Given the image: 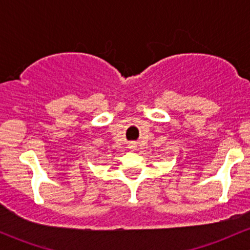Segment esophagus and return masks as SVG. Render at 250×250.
<instances>
[{
    "label": "esophagus",
    "mask_w": 250,
    "mask_h": 250,
    "mask_svg": "<svg viewBox=\"0 0 250 250\" xmlns=\"http://www.w3.org/2000/svg\"><path fill=\"white\" fill-rule=\"evenodd\" d=\"M129 148H131V149H134V148H135V146H134V145H130V147H129Z\"/></svg>",
    "instance_id": "1"
}]
</instances>
